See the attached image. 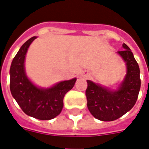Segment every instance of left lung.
Here are the masks:
<instances>
[{
  "label": "left lung",
  "instance_id": "1",
  "mask_svg": "<svg viewBox=\"0 0 149 149\" xmlns=\"http://www.w3.org/2000/svg\"><path fill=\"white\" fill-rule=\"evenodd\" d=\"M123 51L118 53L126 63L127 74L117 91L87 80L86 96L89 111L94 118L103 121H112L130 111L135 105L141 89L140 68L132 52L125 43Z\"/></svg>",
  "mask_w": 149,
  "mask_h": 149
}]
</instances>
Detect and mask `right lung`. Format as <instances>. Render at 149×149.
Here are the masks:
<instances>
[{"mask_svg":"<svg viewBox=\"0 0 149 149\" xmlns=\"http://www.w3.org/2000/svg\"><path fill=\"white\" fill-rule=\"evenodd\" d=\"M36 38L33 36L27 40L12 62L11 94L27 115L39 120H51L61 113L64 96L73 88L76 79L58 82L47 89L36 86L28 79L24 70V59L28 48Z\"/></svg>","mask_w":149,"mask_h":149,"instance_id":"add662e5","label":"right lung"}]
</instances>
